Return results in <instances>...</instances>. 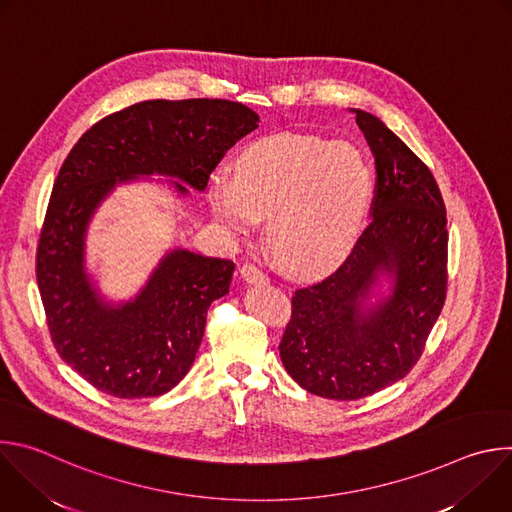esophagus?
Instances as JSON below:
<instances>
[{
    "mask_svg": "<svg viewBox=\"0 0 512 512\" xmlns=\"http://www.w3.org/2000/svg\"><path fill=\"white\" fill-rule=\"evenodd\" d=\"M241 277L247 281V283H265L267 281V275L263 269H259L257 265L253 263H245L241 267Z\"/></svg>",
    "mask_w": 512,
    "mask_h": 512,
    "instance_id": "34e87169",
    "label": "esophagus"
}]
</instances>
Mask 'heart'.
I'll return each mask as SVG.
<instances>
[{
	"mask_svg": "<svg viewBox=\"0 0 512 512\" xmlns=\"http://www.w3.org/2000/svg\"><path fill=\"white\" fill-rule=\"evenodd\" d=\"M373 170L348 143L277 133L239 156L237 178L210 182V206L231 235L245 237L267 218V245L291 275L314 277L338 265L367 218Z\"/></svg>",
	"mask_w": 512,
	"mask_h": 512,
	"instance_id": "obj_1",
	"label": "heart"
}]
</instances>
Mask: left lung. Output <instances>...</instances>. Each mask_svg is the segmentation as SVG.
<instances>
[{
  "label": "left lung",
  "instance_id": "1",
  "mask_svg": "<svg viewBox=\"0 0 512 512\" xmlns=\"http://www.w3.org/2000/svg\"><path fill=\"white\" fill-rule=\"evenodd\" d=\"M350 111L375 156L373 221L332 275L294 291L279 342L287 375L336 401L373 395L415 367L448 287L440 186L379 117ZM379 274L390 275L392 294L369 305Z\"/></svg>",
  "mask_w": 512,
  "mask_h": 512
}]
</instances>
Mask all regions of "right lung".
I'll use <instances>...</instances> for the list:
<instances>
[{
	"label": "right lung",
	"mask_w": 512,
	"mask_h": 512,
	"mask_svg": "<svg viewBox=\"0 0 512 512\" xmlns=\"http://www.w3.org/2000/svg\"><path fill=\"white\" fill-rule=\"evenodd\" d=\"M259 123L225 99L141 101L95 123L54 182L36 253V279L60 358L95 389L158 397L190 371L208 306L229 294L235 263L172 249L139 294L107 304L85 269V237L97 206L121 182L172 176L204 190L212 170ZM174 182L180 194L188 188Z\"/></svg>",
	"instance_id": "add662e5"
}]
</instances>
